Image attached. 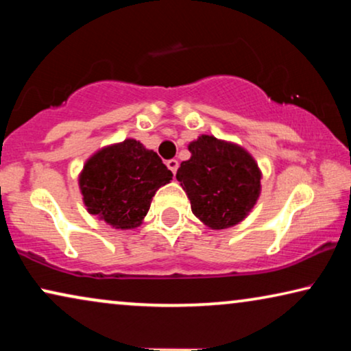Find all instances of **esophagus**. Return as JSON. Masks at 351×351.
<instances>
[{"mask_svg": "<svg viewBox=\"0 0 351 351\" xmlns=\"http://www.w3.org/2000/svg\"><path fill=\"white\" fill-rule=\"evenodd\" d=\"M166 166H167V167H169V169H171V172H172V174H176V172H177V169H179V161H177V160H169V161H167V162H166Z\"/></svg>", "mask_w": 351, "mask_h": 351, "instance_id": "obj_1", "label": "esophagus"}]
</instances>
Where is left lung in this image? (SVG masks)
<instances>
[{"label":"left lung","instance_id":"obj_1","mask_svg":"<svg viewBox=\"0 0 351 351\" xmlns=\"http://www.w3.org/2000/svg\"><path fill=\"white\" fill-rule=\"evenodd\" d=\"M177 180L189 196L191 213L213 230L234 227L247 217L261 196L262 171L246 148L214 136L189 143Z\"/></svg>","mask_w":351,"mask_h":351}]
</instances>
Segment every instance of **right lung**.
Listing matches in <instances>:
<instances>
[{
  "instance_id": "1",
  "label": "right lung",
  "mask_w": 351,
  "mask_h": 351,
  "mask_svg": "<svg viewBox=\"0 0 351 351\" xmlns=\"http://www.w3.org/2000/svg\"><path fill=\"white\" fill-rule=\"evenodd\" d=\"M171 180L161 158L136 138L99 148L78 176L88 213L114 230L142 225L158 189Z\"/></svg>"
}]
</instances>
